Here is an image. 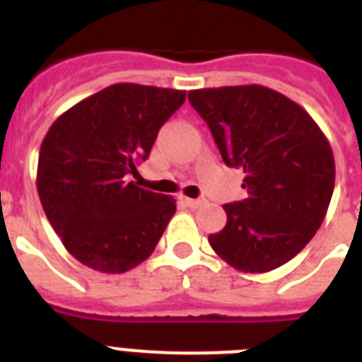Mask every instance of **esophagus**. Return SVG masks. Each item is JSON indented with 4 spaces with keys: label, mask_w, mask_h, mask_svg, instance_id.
<instances>
[{
    "label": "esophagus",
    "mask_w": 362,
    "mask_h": 362,
    "mask_svg": "<svg viewBox=\"0 0 362 362\" xmlns=\"http://www.w3.org/2000/svg\"><path fill=\"white\" fill-rule=\"evenodd\" d=\"M182 203L189 206V209H199V206H203L204 199H189V197H182Z\"/></svg>",
    "instance_id": "1"
}]
</instances>
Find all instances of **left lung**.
Wrapping results in <instances>:
<instances>
[{"mask_svg": "<svg viewBox=\"0 0 362 362\" xmlns=\"http://www.w3.org/2000/svg\"><path fill=\"white\" fill-rule=\"evenodd\" d=\"M187 99L227 167L246 173L247 197L223 204L227 223L210 246L244 272L278 269L325 220L334 189L331 144L300 105L270 88H204Z\"/></svg>", "mask_w": 362, "mask_h": 362, "instance_id": "8db88e82", "label": "left lung"}]
</instances>
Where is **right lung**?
<instances>
[{"label": "right lung", "mask_w": 362, "mask_h": 362, "mask_svg": "<svg viewBox=\"0 0 362 362\" xmlns=\"http://www.w3.org/2000/svg\"><path fill=\"white\" fill-rule=\"evenodd\" d=\"M186 101L170 88L112 84L71 107L39 152L37 192L67 252L90 269L120 274L158 246L176 212L169 195L129 182L161 125Z\"/></svg>", "instance_id": "1"}]
</instances>
